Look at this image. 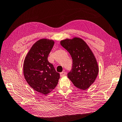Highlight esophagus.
Returning a JSON list of instances; mask_svg holds the SVG:
<instances>
[{"label": "esophagus", "mask_w": 122, "mask_h": 122, "mask_svg": "<svg viewBox=\"0 0 122 122\" xmlns=\"http://www.w3.org/2000/svg\"><path fill=\"white\" fill-rule=\"evenodd\" d=\"M66 72H61V73H60V75H61V77H62V76H65V75H66Z\"/></svg>", "instance_id": "obj_1"}]
</instances>
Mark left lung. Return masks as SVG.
<instances>
[{
  "instance_id": "8db88e82",
  "label": "left lung",
  "mask_w": 122,
  "mask_h": 122,
  "mask_svg": "<svg viewBox=\"0 0 122 122\" xmlns=\"http://www.w3.org/2000/svg\"><path fill=\"white\" fill-rule=\"evenodd\" d=\"M60 44L69 52L73 60L72 70L68 74V78L77 88L86 90L94 82L99 73L93 52L80 38L66 39L61 41Z\"/></svg>"
}]
</instances>
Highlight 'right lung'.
<instances>
[{
    "mask_svg": "<svg viewBox=\"0 0 122 122\" xmlns=\"http://www.w3.org/2000/svg\"><path fill=\"white\" fill-rule=\"evenodd\" d=\"M54 41L41 39L32 46L25 57L23 74L27 83L36 91L49 94L56 87L60 75L47 60Z\"/></svg>",
    "mask_w": 122,
    "mask_h": 122,
    "instance_id": "add662e5",
    "label": "right lung"
}]
</instances>
